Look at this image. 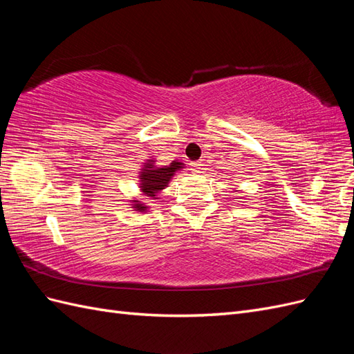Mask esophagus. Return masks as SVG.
<instances>
[{
    "label": "esophagus",
    "mask_w": 354,
    "mask_h": 354,
    "mask_svg": "<svg viewBox=\"0 0 354 354\" xmlns=\"http://www.w3.org/2000/svg\"><path fill=\"white\" fill-rule=\"evenodd\" d=\"M202 167H203L202 160H195V162L192 164V169H194L195 173H201V171H202Z\"/></svg>",
    "instance_id": "34e87169"
}]
</instances>
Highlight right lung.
I'll return each mask as SVG.
<instances>
[{"mask_svg":"<svg viewBox=\"0 0 354 354\" xmlns=\"http://www.w3.org/2000/svg\"><path fill=\"white\" fill-rule=\"evenodd\" d=\"M181 162H174L171 164L169 167H164V168H152L151 164H146V168H151V169H145L142 173V190L145 192V195L151 196L153 199H158L155 198L158 192L160 189H164L167 186V183L169 181L171 176H173L176 171L180 167ZM138 211H143L146 207H143V203H140V205H136Z\"/></svg>","mask_w":354,"mask_h":354,"instance_id":"add662e5","label":"right lung"}]
</instances>
